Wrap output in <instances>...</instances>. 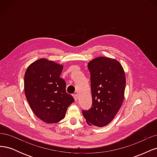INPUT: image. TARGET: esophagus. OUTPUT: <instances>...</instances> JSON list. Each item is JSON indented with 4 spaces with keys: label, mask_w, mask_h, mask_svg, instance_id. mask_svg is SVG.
Masks as SVG:
<instances>
[{
    "label": "esophagus",
    "mask_w": 157,
    "mask_h": 157,
    "mask_svg": "<svg viewBox=\"0 0 157 157\" xmlns=\"http://www.w3.org/2000/svg\"><path fill=\"white\" fill-rule=\"evenodd\" d=\"M73 97H74V99H75V101H77V99H78V96H77V94H73Z\"/></svg>",
    "instance_id": "obj_1"
}]
</instances>
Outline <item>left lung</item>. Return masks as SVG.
<instances>
[{"label": "left lung", "instance_id": "1", "mask_svg": "<svg viewBox=\"0 0 157 157\" xmlns=\"http://www.w3.org/2000/svg\"><path fill=\"white\" fill-rule=\"evenodd\" d=\"M90 72L92 105L82 111L87 124L98 127L109 124L121 107L124 98L125 73L117 59L98 57L88 64Z\"/></svg>", "mask_w": 157, "mask_h": 157}]
</instances>
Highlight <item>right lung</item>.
Listing matches in <instances>:
<instances>
[{
	"label": "right lung",
	"instance_id": "obj_1",
	"mask_svg": "<svg viewBox=\"0 0 157 157\" xmlns=\"http://www.w3.org/2000/svg\"><path fill=\"white\" fill-rule=\"evenodd\" d=\"M63 65L45 58L27 67L24 76L27 100L35 115L48 124L63 119L68 107L75 101L66 92V82L59 76Z\"/></svg>",
	"mask_w": 157,
	"mask_h": 157
}]
</instances>
